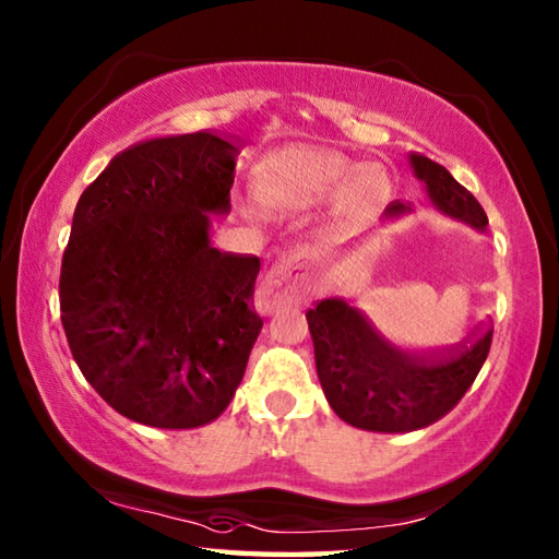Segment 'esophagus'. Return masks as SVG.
Segmentation results:
<instances>
[{
    "instance_id": "34e87169",
    "label": "esophagus",
    "mask_w": 559,
    "mask_h": 559,
    "mask_svg": "<svg viewBox=\"0 0 559 559\" xmlns=\"http://www.w3.org/2000/svg\"><path fill=\"white\" fill-rule=\"evenodd\" d=\"M308 259L306 249L290 251L259 281L257 306L263 312L290 306L308 290Z\"/></svg>"
}]
</instances>
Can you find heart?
<instances>
[{
    "mask_svg": "<svg viewBox=\"0 0 559 559\" xmlns=\"http://www.w3.org/2000/svg\"><path fill=\"white\" fill-rule=\"evenodd\" d=\"M340 189V207L359 217L391 195V178L379 166L361 168L354 158L310 146L278 151L257 174V195L278 210L310 207Z\"/></svg>",
    "mask_w": 559,
    "mask_h": 559,
    "instance_id": "b5f03b06",
    "label": "heart"
}]
</instances>
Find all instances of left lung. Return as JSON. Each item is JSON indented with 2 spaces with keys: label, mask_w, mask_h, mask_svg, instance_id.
I'll return each instance as SVG.
<instances>
[{
  "label": "left lung",
  "mask_w": 559,
  "mask_h": 559,
  "mask_svg": "<svg viewBox=\"0 0 559 559\" xmlns=\"http://www.w3.org/2000/svg\"><path fill=\"white\" fill-rule=\"evenodd\" d=\"M411 168L444 215L476 229L489 225L484 207L448 168L420 154H411ZM405 212L411 205L393 202L383 217ZM306 318L324 399L344 423L373 432L420 430L448 415L484 367L493 334V328H484L474 342L448 354H413L385 340L344 298L320 300Z\"/></svg>",
  "instance_id": "left-lung-1"
}]
</instances>
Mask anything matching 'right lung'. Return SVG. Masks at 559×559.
<instances>
[{
  "mask_svg": "<svg viewBox=\"0 0 559 559\" xmlns=\"http://www.w3.org/2000/svg\"><path fill=\"white\" fill-rule=\"evenodd\" d=\"M239 141L210 131L129 146L78 200L60 320L90 385L124 418L200 428L227 408L263 320L257 257L210 245Z\"/></svg>",
  "mask_w": 559,
  "mask_h": 559,
  "instance_id": "obj_1",
  "label": "right lung"
}]
</instances>
